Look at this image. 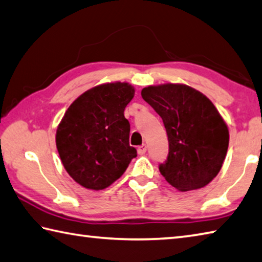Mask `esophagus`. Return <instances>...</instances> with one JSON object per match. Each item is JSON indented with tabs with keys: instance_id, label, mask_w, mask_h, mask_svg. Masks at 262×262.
Here are the masks:
<instances>
[{
	"instance_id": "1",
	"label": "esophagus",
	"mask_w": 262,
	"mask_h": 262,
	"mask_svg": "<svg viewBox=\"0 0 262 262\" xmlns=\"http://www.w3.org/2000/svg\"><path fill=\"white\" fill-rule=\"evenodd\" d=\"M146 150H147L146 145H141V146L138 147V154H139V155H144Z\"/></svg>"
}]
</instances>
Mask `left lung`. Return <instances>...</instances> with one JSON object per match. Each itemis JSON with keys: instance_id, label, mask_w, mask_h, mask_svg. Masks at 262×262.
<instances>
[{"instance_id": "8db88e82", "label": "left lung", "mask_w": 262, "mask_h": 262, "mask_svg": "<svg viewBox=\"0 0 262 262\" xmlns=\"http://www.w3.org/2000/svg\"><path fill=\"white\" fill-rule=\"evenodd\" d=\"M141 97L159 114L169 139L162 176L181 191L202 188L223 166L229 144L228 127L203 93L185 84L147 86Z\"/></svg>"}]
</instances>
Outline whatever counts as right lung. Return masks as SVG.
<instances>
[{
	"mask_svg": "<svg viewBox=\"0 0 262 262\" xmlns=\"http://www.w3.org/2000/svg\"><path fill=\"white\" fill-rule=\"evenodd\" d=\"M133 96L129 83H107L85 91L68 107L58 125L56 144L63 167L77 184L105 189L137 156L124 117Z\"/></svg>",
	"mask_w": 262,
	"mask_h": 262,
	"instance_id": "obj_1",
	"label": "right lung"
}]
</instances>
